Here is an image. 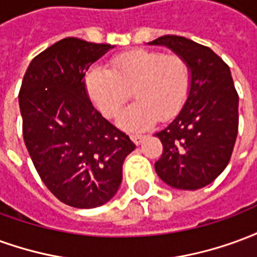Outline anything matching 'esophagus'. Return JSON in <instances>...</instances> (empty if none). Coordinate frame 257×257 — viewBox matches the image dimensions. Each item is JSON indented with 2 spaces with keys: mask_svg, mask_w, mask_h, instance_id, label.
Segmentation results:
<instances>
[{
  "mask_svg": "<svg viewBox=\"0 0 257 257\" xmlns=\"http://www.w3.org/2000/svg\"><path fill=\"white\" fill-rule=\"evenodd\" d=\"M131 140L134 142L135 145H140L145 140V136L143 135H131Z\"/></svg>",
  "mask_w": 257,
  "mask_h": 257,
  "instance_id": "obj_1",
  "label": "esophagus"
}]
</instances>
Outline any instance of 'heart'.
<instances>
[{
    "instance_id": "b5f03b06",
    "label": "heart",
    "mask_w": 257,
    "mask_h": 257,
    "mask_svg": "<svg viewBox=\"0 0 257 257\" xmlns=\"http://www.w3.org/2000/svg\"><path fill=\"white\" fill-rule=\"evenodd\" d=\"M191 71L178 55L135 49L111 60V70L92 66L85 74V89L93 106L107 118L117 115L129 90L135 101L118 118L122 129L139 132L150 128L161 118L176 117L189 99Z\"/></svg>"
}]
</instances>
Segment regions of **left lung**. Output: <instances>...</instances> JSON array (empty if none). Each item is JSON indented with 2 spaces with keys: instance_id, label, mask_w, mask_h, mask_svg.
<instances>
[{
  "instance_id": "obj_1",
  "label": "left lung",
  "mask_w": 257,
  "mask_h": 257,
  "mask_svg": "<svg viewBox=\"0 0 257 257\" xmlns=\"http://www.w3.org/2000/svg\"><path fill=\"white\" fill-rule=\"evenodd\" d=\"M149 44L172 49L191 71L182 111L156 134L164 147L156 172L175 189L205 187L224 171L237 139L238 93L230 67L210 48L184 37L162 36Z\"/></svg>"
}]
</instances>
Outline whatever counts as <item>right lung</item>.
Listing matches in <instances>:
<instances>
[{
  "label": "right lung",
  "mask_w": 257,
  "mask_h": 257,
  "mask_svg": "<svg viewBox=\"0 0 257 257\" xmlns=\"http://www.w3.org/2000/svg\"><path fill=\"white\" fill-rule=\"evenodd\" d=\"M67 37L37 55L19 92L23 138L48 190L74 208H96L115 195L122 164L136 146L90 103L85 74L108 49Z\"/></svg>",
  "instance_id": "add662e5"
}]
</instances>
